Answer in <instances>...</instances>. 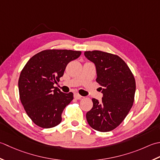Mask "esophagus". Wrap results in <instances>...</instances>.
<instances>
[{"mask_svg": "<svg viewBox=\"0 0 160 160\" xmlns=\"http://www.w3.org/2000/svg\"><path fill=\"white\" fill-rule=\"evenodd\" d=\"M74 97L76 99H81V97H82V96H81L80 94H78V93H74Z\"/></svg>", "mask_w": 160, "mask_h": 160, "instance_id": "1", "label": "esophagus"}]
</instances>
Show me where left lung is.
<instances>
[{
    "label": "left lung",
    "instance_id": "8db88e82",
    "mask_svg": "<svg viewBox=\"0 0 160 160\" xmlns=\"http://www.w3.org/2000/svg\"><path fill=\"white\" fill-rule=\"evenodd\" d=\"M84 55L94 64L96 81L103 94L102 102L92 99L93 106L86 113L88 124L100 132L117 128L128 115L134 102V76L124 61L110 53L94 50Z\"/></svg>",
    "mask_w": 160,
    "mask_h": 160
}]
</instances>
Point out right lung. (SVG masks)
<instances>
[{"label": "right lung", "instance_id": "1", "mask_svg": "<svg viewBox=\"0 0 160 160\" xmlns=\"http://www.w3.org/2000/svg\"><path fill=\"white\" fill-rule=\"evenodd\" d=\"M81 52L47 50L34 55L22 70L18 79L21 102L36 125L50 128L61 123V114L73 99V93H63L54 87L63 75L68 63Z\"/></svg>", "mask_w": 160, "mask_h": 160}]
</instances>
